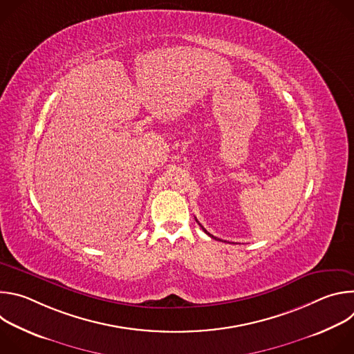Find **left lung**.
<instances>
[{
  "instance_id": "8db88e82",
  "label": "left lung",
  "mask_w": 354,
  "mask_h": 354,
  "mask_svg": "<svg viewBox=\"0 0 354 354\" xmlns=\"http://www.w3.org/2000/svg\"><path fill=\"white\" fill-rule=\"evenodd\" d=\"M196 221H197V220H196ZM197 224H198V225H200V227H201V228H203V231H205V232H206V234H207V235H210V236H212V238H214V239H217V241H221V239H218V238H216V236H213V235H212V234H209V232H207V230H205V227H203V225H201V224H200V223H198V221H197Z\"/></svg>"
}]
</instances>
